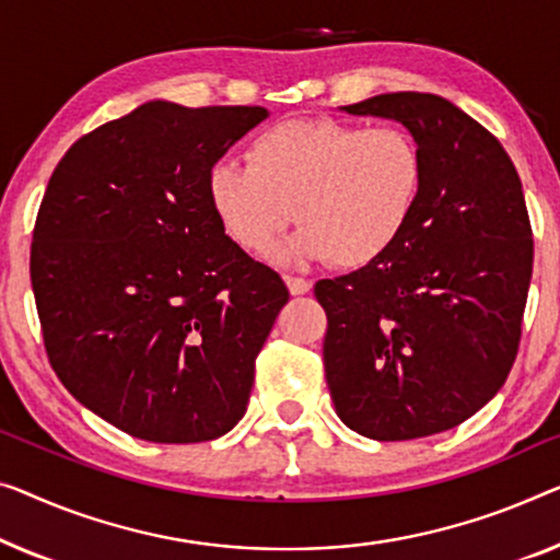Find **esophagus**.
<instances>
[{
	"instance_id": "esophagus-1",
	"label": "esophagus",
	"mask_w": 560,
	"mask_h": 560,
	"mask_svg": "<svg viewBox=\"0 0 560 560\" xmlns=\"http://www.w3.org/2000/svg\"><path fill=\"white\" fill-rule=\"evenodd\" d=\"M283 281H287V287H289V291L294 296H302V294H308V291H312V281L308 279H302V277H283Z\"/></svg>"
}]
</instances>
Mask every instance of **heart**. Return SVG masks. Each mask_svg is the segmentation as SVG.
Listing matches in <instances>:
<instances>
[{
    "instance_id": "1",
    "label": "heart",
    "mask_w": 560,
    "mask_h": 560,
    "mask_svg": "<svg viewBox=\"0 0 560 560\" xmlns=\"http://www.w3.org/2000/svg\"><path fill=\"white\" fill-rule=\"evenodd\" d=\"M246 161L208 171L215 219L233 244L264 254L294 215L302 229L277 254L291 264H374L410 226L424 180L420 148L395 125L279 122L248 143Z\"/></svg>"
}]
</instances>
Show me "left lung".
Segmentation results:
<instances>
[{"mask_svg":"<svg viewBox=\"0 0 560 560\" xmlns=\"http://www.w3.org/2000/svg\"><path fill=\"white\" fill-rule=\"evenodd\" d=\"M345 110L402 122L424 180L385 256L314 287L329 395L364 438H428L488 405L518 354L533 273L523 186L493 132L445 97L387 93Z\"/></svg>","mask_w":560,"mask_h":560,"instance_id":"8db88e82","label":"left lung"}]
</instances>
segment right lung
<instances>
[{"instance_id": "1", "label": "right lung", "mask_w": 560, "mask_h": 560, "mask_svg": "<svg viewBox=\"0 0 560 560\" xmlns=\"http://www.w3.org/2000/svg\"><path fill=\"white\" fill-rule=\"evenodd\" d=\"M266 118L153 100L82 136L47 183L30 277L49 364L132 438L206 442L246 412L289 289L226 236L206 180Z\"/></svg>"}]
</instances>
